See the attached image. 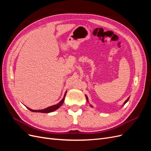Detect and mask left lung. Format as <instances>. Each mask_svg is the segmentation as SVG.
Listing matches in <instances>:
<instances>
[{
	"instance_id": "left-lung-1",
	"label": "left lung",
	"mask_w": 151,
	"mask_h": 151,
	"mask_svg": "<svg viewBox=\"0 0 151 151\" xmlns=\"http://www.w3.org/2000/svg\"><path fill=\"white\" fill-rule=\"evenodd\" d=\"M86 99H87V101H88V102H89V101H88V96H86ZM129 98H128V99H127L126 100V101H125L124 102V103H123V104H125V103H127V102L128 101H129ZM90 106H91V107H93V106H92V105H90Z\"/></svg>"
}]
</instances>
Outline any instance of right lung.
Returning a JSON list of instances; mask_svg holds the SVG:
<instances>
[{"label":"right lung","mask_w":151,"mask_h":151,"mask_svg":"<svg viewBox=\"0 0 151 151\" xmlns=\"http://www.w3.org/2000/svg\"><path fill=\"white\" fill-rule=\"evenodd\" d=\"M66 93L67 91L65 92V94H64V96H63V99L61 100V101L59 102L58 104H55V105H53V106H49L47 108H45L43 109H38V110H35V109H30L28 107H26L27 108H28L29 110H30L32 112H40V113H50V112H52L55 110H56V109H58L59 108H60L61 106V105L63 104V101H64V99H65V95H66Z\"/></svg>","instance_id":"1"}]
</instances>
